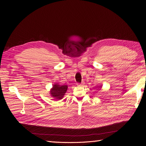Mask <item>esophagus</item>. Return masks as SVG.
Returning <instances> with one entry per match:
<instances>
[{
	"label": "esophagus",
	"instance_id": "34e87169",
	"mask_svg": "<svg viewBox=\"0 0 146 146\" xmlns=\"http://www.w3.org/2000/svg\"><path fill=\"white\" fill-rule=\"evenodd\" d=\"M84 84V83L83 82H82V83H77V85H79V86H82V85H83Z\"/></svg>",
	"mask_w": 146,
	"mask_h": 146
}]
</instances>
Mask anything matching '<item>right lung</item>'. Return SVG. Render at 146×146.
Wrapping results in <instances>:
<instances>
[{
    "label": "right lung",
    "instance_id": "right-lung-1",
    "mask_svg": "<svg viewBox=\"0 0 146 146\" xmlns=\"http://www.w3.org/2000/svg\"><path fill=\"white\" fill-rule=\"evenodd\" d=\"M67 90V85L61 86L60 85H58V84H55V85H53V88L50 91V94L51 96L55 98L56 99L60 100L63 98Z\"/></svg>",
    "mask_w": 146,
    "mask_h": 146
}]
</instances>
